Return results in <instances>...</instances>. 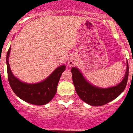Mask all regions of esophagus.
I'll list each match as a JSON object with an SVG mask.
<instances>
[{
  "label": "esophagus",
  "mask_w": 133,
  "mask_h": 133,
  "mask_svg": "<svg viewBox=\"0 0 133 133\" xmlns=\"http://www.w3.org/2000/svg\"><path fill=\"white\" fill-rule=\"evenodd\" d=\"M76 64V61H75V59H74V58H70V60H69L68 61V65L70 66H74Z\"/></svg>",
  "instance_id": "34e87169"
}]
</instances>
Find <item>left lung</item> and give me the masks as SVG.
Here are the masks:
<instances>
[{
    "label": "left lung",
    "instance_id": "8db88e82",
    "mask_svg": "<svg viewBox=\"0 0 133 133\" xmlns=\"http://www.w3.org/2000/svg\"><path fill=\"white\" fill-rule=\"evenodd\" d=\"M124 78L117 85L107 88H101L89 83L77 68L73 67L71 71L76 91L79 97L91 106H102L117 97L125 90L128 78L129 67L127 63Z\"/></svg>",
    "mask_w": 133,
    "mask_h": 133
}]
</instances>
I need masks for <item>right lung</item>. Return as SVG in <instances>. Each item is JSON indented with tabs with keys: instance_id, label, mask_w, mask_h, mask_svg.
Returning <instances> with one entry per match:
<instances>
[{
	"instance_id": "1",
	"label": "right lung",
	"mask_w": 133,
	"mask_h": 133,
	"mask_svg": "<svg viewBox=\"0 0 133 133\" xmlns=\"http://www.w3.org/2000/svg\"><path fill=\"white\" fill-rule=\"evenodd\" d=\"M11 46L7 52L6 65L10 85L14 93L26 102L36 105H43L50 102L55 96L59 79L65 70V65L57 67L44 81L37 83L23 82L12 74L9 64Z\"/></svg>"
}]
</instances>
